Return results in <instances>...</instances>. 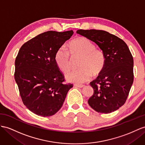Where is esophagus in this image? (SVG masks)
I'll return each mask as SVG.
<instances>
[{
	"mask_svg": "<svg viewBox=\"0 0 145 145\" xmlns=\"http://www.w3.org/2000/svg\"><path fill=\"white\" fill-rule=\"evenodd\" d=\"M75 86L76 87H78V88H83L84 86L83 84H75Z\"/></svg>",
	"mask_w": 145,
	"mask_h": 145,
	"instance_id": "1",
	"label": "esophagus"
}]
</instances>
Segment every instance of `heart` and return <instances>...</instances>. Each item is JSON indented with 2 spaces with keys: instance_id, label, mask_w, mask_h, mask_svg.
<instances>
[{
  "instance_id": "heart-1",
  "label": "heart",
  "mask_w": 145,
  "mask_h": 145,
  "mask_svg": "<svg viewBox=\"0 0 145 145\" xmlns=\"http://www.w3.org/2000/svg\"><path fill=\"white\" fill-rule=\"evenodd\" d=\"M81 57L78 70L66 74L69 82L81 84L91 80L92 74L99 75L105 67L106 57L104 53L95 48V44L86 37H79L70 41L68 49L62 45L56 50L54 61L58 68L63 72H67L71 67L72 57Z\"/></svg>"
}]
</instances>
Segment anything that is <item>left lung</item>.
<instances>
[{"mask_svg": "<svg viewBox=\"0 0 145 145\" xmlns=\"http://www.w3.org/2000/svg\"><path fill=\"white\" fill-rule=\"evenodd\" d=\"M97 44L106 57L105 67L90 83L94 94L88 100L98 113H110L123 105L133 81V59L126 43L117 36L102 30L76 31Z\"/></svg>", "mask_w": 145, "mask_h": 145, "instance_id": "left-lung-1", "label": "left lung"}]
</instances>
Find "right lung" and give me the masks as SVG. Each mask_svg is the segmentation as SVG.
<instances>
[{
  "label": "right lung",
  "instance_id": "1",
  "mask_svg": "<svg viewBox=\"0 0 145 145\" xmlns=\"http://www.w3.org/2000/svg\"><path fill=\"white\" fill-rule=\"evenodd\" d=\"M73 31H48L25 43L15 60L14 79L24 105L34 113L50 116L61 109L72 84L54 61L55 53L73 35Z\"/></svg>",
  "mask_w": 145,
  "mask_h": 145
}]
</instances>
